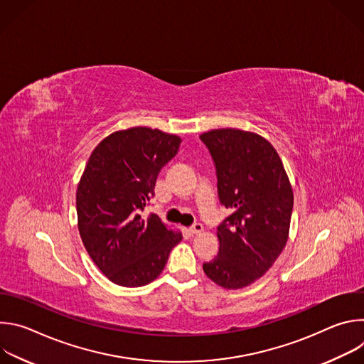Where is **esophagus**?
I'll return each mask as SVG.
<instances>
[{
	"mask_svg": "<svg viewBox=\"0 0 364 364\" xmlns=\"http://www.w3.org/2000/svg\"><path fill=\"white\" fill-rule=\"evenodd\" d=\"M203 230H204V226H203L201 223H194V225L190 228V232H191L193 235H200Z\"/></svg>",
	"mask_w": 364,
	"mask_h": 364,
	"instance_id": "1",
	"label": "esophagus"
}]
</instances>
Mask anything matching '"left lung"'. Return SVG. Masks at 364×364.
<instances>
[{"label": "left lung", "instance_id": "obj_1", "mask_svg": "<svg viewBox=\"0 0 364 364\" xmlns=\"http://www.w3.org/2000/svg\"><path fill=\"white\" fill-rule=\"evenodd\" d=\"M216 166L220 203L233 213L218 228L219 255L204 274L225 289L265 275L287 245L294 193L277 149L255 132L222 128L200 135Z\"/></svg>", "mask_w": 364, "mask_h": 364}]
</instances>
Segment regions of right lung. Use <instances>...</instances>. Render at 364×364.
<instances>
[{
    "instance_id": "1",
    "label": "right lung",
    "mask_w": 364,
    "mask_h": 364,
    "mask_svg": "<svg viewBox=\"0 0 364 364\" xmlns=\"http://www.w3.org/2000/svg\"><path fill=\"white\" fill-rule=\"evenodd\" d=\"M180 142L174 134L134 127L103 138L90 154L76 191L77 228L95 265L117 285L152 282L183 239L157 215H142Z\"/></svg>"
}]
</instances>
